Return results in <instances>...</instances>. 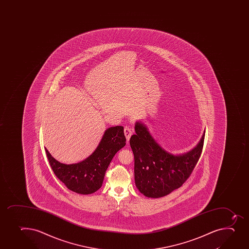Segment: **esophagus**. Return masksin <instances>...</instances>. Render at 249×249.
<instances>
[{
    "label": "esophagus",
    "mask_w": 249,
    "mask_h": 249,
    "mask_svg": "<svg viewBox=\"0 0 249 249\" xmlns=\"http://www.w3.org/2000/svg\"><path fill=\"white\" fill-rule=\"evenodd\" d=\"M132 133H133L132 129L130 128L129 126H125V128H124V134H125V136H126V141H128L129 140H130Z\"/></svg>",
    "instance_id": "esophagus-1"
}]
</instances>
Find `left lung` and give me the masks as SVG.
I'll use <instances>...</instances> for the list:
<instances>
[{"label": "left lung", "mask_w": 249, "mask_h": 249, "mask_svg": "<svg viewBox=\"0 0 249 249\" xmlns=\"http://www.w3.org/2000/svg\"><path fill=\"white\" fill-rule=\"evenodd\" d=\"M135 131L130 144L135 158V182L139 191L149 198H160L181 187L201 155L205 131L194 148L178 155L161 148L144 123L136 122Z\"/></svg>", "instance_id": "obj_1"}]
</instances>
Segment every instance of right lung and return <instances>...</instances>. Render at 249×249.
<instances>
[{
    "instance_id": "obj_1",
    "label": "right lung",
    "mask_w": 249,
    "mask_h": 249,
    "mask_svg": "<svg viewBox=\"0 0 249 249\" xmlns=\"http://www.w3.org/2000/svg\"><path fill=\"white\" fill-rule=\"evenodd\" d=\"M125 145L123 126H116L105 131L96 150L80 162L63 164L53 158L46 148L45 152L53 171L68 189L78 194L89 195L101 188L111 160Z\"/></svg>"
}]
</instances>
